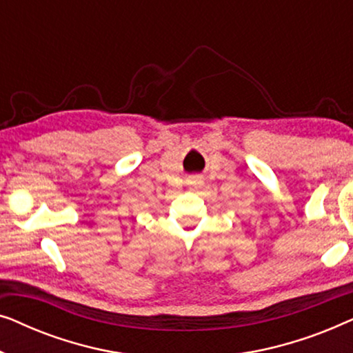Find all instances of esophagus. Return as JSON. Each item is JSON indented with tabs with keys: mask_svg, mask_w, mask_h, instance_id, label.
<instances>
[{
	"mask_svg": "<svg viewBox=\"0 0 353 353\" xmlns=\"http://www.w3.org/2000/svg\"><path fill=\"white\" fill-rule=\"evenodd\" d=\"M190 183H191V185L192 186H196V188H199L201 185H202V180H201V178H191V180H190Z\"/></svg>",
	"mask_w": 353,
	"mask_h": 353,
	"instance_id": "obj_1",
	"label": "esophagus"
}]
</instances>
